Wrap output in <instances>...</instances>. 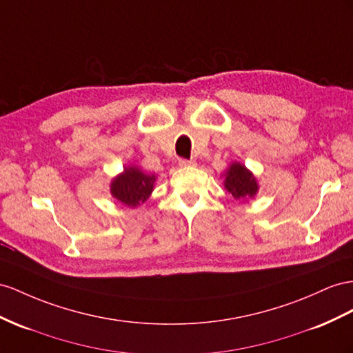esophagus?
Listing matches in <instances>:
<instances>
[{
	"label": "esophagus",
	"instance_id": "1",
	"mask_svg": "<svg viewBox=\"0 0 353 353\" xmlns=\"http://www.w3.org/2000/svg\"><path fill=\"white\" fill-rule=\"evenodd\" d=\"M196 162L194 159H179L180 167H194Z\"/></svg>",
	"mask_w": 353,
	"mask_h": 353
}]
</instances>
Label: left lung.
I'll list each match as a JSON object with an SVG mask.
<instances>
[{
	"instance_id": "8db88e82",
	"label": "left lung",
	"mask_w": 353,
	"mask_h": 353,
	"mask_svg": "<svg viewBox=\"0 0 353 353\" xmlns=\"http://www.w3.org/2000/svg\"><path fill=\"white\" fill-rule=\"evenodd\" d=\"M223 176V188L227 192L237 201H248L249 198H254L258 191L259 185L255 174L241 162L234 161L227 168Z\"/></svg>"
}]
</instances>
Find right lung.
Segmentation results:
<instances>
[{
    "label": "right lung",
    "mask_w": 353,
    "mask_h": 353,
    "mask_svg": "<svg viewBox=\"0 0 353 353\" xmlns=\"http://www.w3.org/2000/svg\"><path fill=\"white\" fill-rule=\"evenodd\" d=\"M155 182L157 174H146L139 167L128 165L112 179L110 194L123 205L137 207L152 195Z\"/></svg>",
    "instance_id": "right-lung-1"
}]
</instances>
